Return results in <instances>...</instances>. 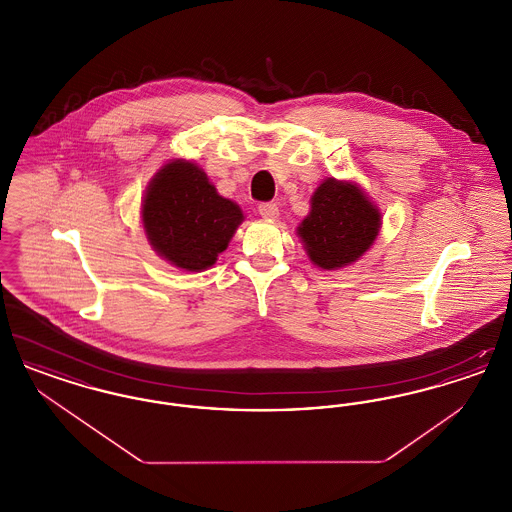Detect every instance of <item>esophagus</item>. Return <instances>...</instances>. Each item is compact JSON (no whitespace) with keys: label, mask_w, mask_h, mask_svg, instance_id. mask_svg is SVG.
Wrapping results in <instances>:
<instances>
[{"label":"esophagus","mask_w":512,"mask_h":512,"mask_svg":"<svg viewBox=\"0 0 512 512\" xmlns=\"http://www.w3.org/2000/svg\"><path fill=\"white\" fill-rule=\"evenodd\" d=\"M259 215L267 220L278 219V207H276V203H261V205H259Z\"/></svg>","instance_id":"34e87169"}]
</instances>
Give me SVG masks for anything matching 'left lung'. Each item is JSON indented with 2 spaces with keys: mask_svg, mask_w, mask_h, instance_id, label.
Wrapping results in <instances>:
<instances>
[{
  "mask_svg": "<svg viewBox=\"0 0 512 512\" xmlns=\"http://www.w3.org/2000/svg\"><path fill=\"white\" fill-rule=\"evenodd\" d=\"M380 228L382 213L357 182L326 178L311 195V211L295 234L315 267L338 270L357 263Z\"/></svg>",
  "mask_w": 512,
  "mask_h": 512,
  "instance_id": "left-lung-1",
  "label": "left lung"
}]
</instances>
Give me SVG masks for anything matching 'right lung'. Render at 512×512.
I'll use <instances>...</instances> for the list:
<instances>
[{
    "instance_id": "add662e5",
    "label": "right lung",
    "mask_w": 512,
    "mask_h": 512,
    "mask_svg": "<svg viewBox=\"0 0 512 512\" xmlns=\"http://www.w3.org/2000/svg\"><path fill=\"white\" fill-rule=\"evenodd\" d=\"M244 213L188 159L165 163L147 184L142 224L151 249L172 267L203 272L234 238Z\"/></svg>"
}]
</instances>
